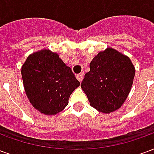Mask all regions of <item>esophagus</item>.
<instances>
[{"label":"esophagus","instance_id":"obj_1","mask_svg":"<svg viewBox=\"0 0 154 154\" xmlns=\"http://www.w3.org/2000/svg\"><path fill=\"white\" fill-rule=\"evenodd\" d=\"M83 77H84L83 72H81V73L77 74V79L79 81V82H82V79H83Z\"/></svg>","mask_w":154,"mask_h":154}]
</instances>
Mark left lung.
Here are the masks:
<instances>
[{
  "instance_id": "left-lung-1",
  "label": "left lung",
  "mask_w": 154,
  "mask_h": 154,
  "mask_svg": "<svg viewBox=\"0 0 154 154\" xmlns=\"http://www.w3.org/2000/svg\"><path fill=\"white\" fill-rule=\"evenodd\" d=\"M135 68L129 57L112 48L100 52L81 83L90 105L103 113L118 110L132 87Z\"/></svg>"
}]
</instances>
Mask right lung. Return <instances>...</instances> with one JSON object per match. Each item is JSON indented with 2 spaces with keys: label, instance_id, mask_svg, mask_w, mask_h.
Listing matches in <instances>:
<instances>
[{
  "label": "right lung",
  "instance_id": "add662e5",
  "mask_svg": "<svg viewBox=\"0 0 154 154\" xmlns=\"http://www.w3.org/2000/svg\"><path fill=\"white\" fill-rule=\"evenodd\" d=\"M26 96L36 110L54 116L63 110L80 82L58 54L43 49L30 54L21 67Z\"/></svg>",
  "mask_w": 154,
  "mask_h": 154
}]
</instances>
